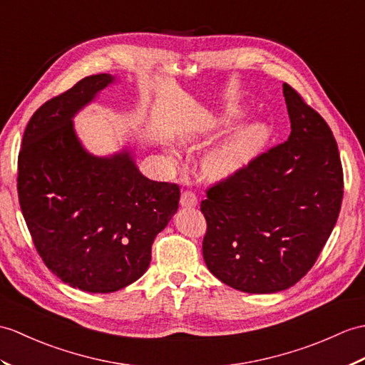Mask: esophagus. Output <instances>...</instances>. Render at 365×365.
Masks as SVG:
<instances>
[{
	"mask_svg": "<svg viewBox=\"0 0 365 365\" xmlns=\"http://www.w3.org/2000/svg\"><path fill=\"white\" fill-rule=\"evenodd\" d=\"M180 205L183 208H192L197 205V197L196 194H194L192 191H183L182 192V197H180Z\"/></svg>",
	"mask_w": 365,
	"mask_h": 365,
	"instance_id": "obj_1",
	"label": "esophagus"
}]
</instances>
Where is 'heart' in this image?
<instances>
[{
    "mask_svg": "<svg viewBox=\"0 0 365 365\" xmlns=\"http://www.w3.org/2000/svg\"><path fill=\"white\" fill-rule=\"evenodd\" d=\"M244 116L241 108L230 107L225 113L203 124L199 130L185 135L182 144H190L197 140H211L221 135L228 127L238 123ZM272 137V127L264 121H253L235 130L221 146L215 149L205 160L207 173L215 179H227L236 175L255 160Z\"/></svg>",
    "mask_w": 365,
    "mask_h": 365,
    "instance_id": "b5f03b06",
    "label": "heart"
}]
</instances>
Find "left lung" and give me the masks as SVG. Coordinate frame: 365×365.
<instances>
[{"mask_svg":"<svg viewBox=\"0 0 365 365\" xmlns=\"http://www.w3.org/2000/svg\"><path fill=\"white\" fill-rule=\"evenodd\" d=\"M287 141L207 191L202 252L227 286L274 294L314 266L336 225L344 194L337 143L316 110L284 83Z\"/></svg>","mask_w":365,"mask_h":365,"instance_id":"obj_1","label":"left lung"}]
</instances>
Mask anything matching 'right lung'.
I'll list each match as a JSON object with an SVG mask.
<instances>
[{
  "label": "right lung",
  "mask_w": 365,
  "mask_h": 365,
  "mask_svg": "<svg viewBox=\"0 0 365 365\" xmlns=\"http://www.w3.org/2000/svg\"><path fill=\"white\" fill-rule=\"evenodd\" d=\"M116 82L93 74L32 115L19 155V199L48 269L81 291L108 294L146 272L155 236L177 213L180 190L144 177L135 149L93 155L73 118Z\"/></svg>",
  "instance_id": "1"
}]
</instances>
